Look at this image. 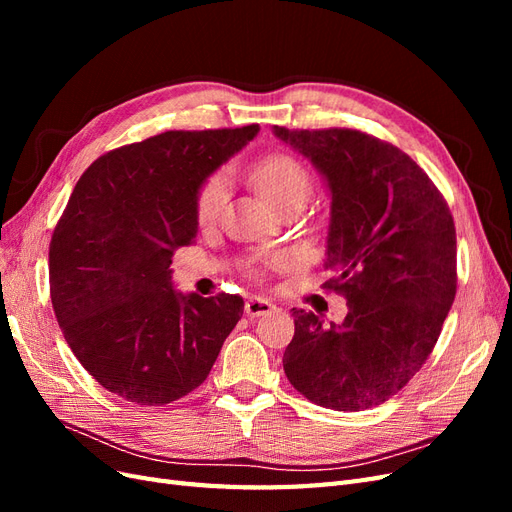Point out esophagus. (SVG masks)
Returning <instances> with one entry per match:
<instances>
[{
    "instance_id": "1",
    "label": "esophagus",
    "mask_w": 512,
    "mask_h": 512,
    "mask_svg": "<svg viewBox=\"0 0 512 512\" xmlns=\"http://www.w3.org/2000/svg\"><path fill=\"white\" fill-rule=\"evenodd\" d=\"M271 309H273V303L267 301V299H262V297H250L245 301V314L250 318L265 316V314L271 312Z\"/></svg>"
}]
</instances>
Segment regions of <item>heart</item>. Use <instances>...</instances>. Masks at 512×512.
Listing matches in <instances>:
<instances>
[{"label":"heart","instance_id":"b5f03b06","mask_svg":"<svg viewBox=\"0 0 512 512\" xmlns=\"http://www.w3.org/2000/svg\"><path fill=\"white\" fill-rule=\"evenodd\" d=\"M250 181L273 207L288 211L303 207L312 196V175L307 166L290 153L271 151L252 162ZM228 203V183L224 175H209L200 185L194 200V215L200 226H211L222 218Z\"/></svg>","mask_w":512,"mask_h":512}]
</instances>
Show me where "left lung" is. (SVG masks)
Wrapping results in <instances>:
<instances>
[{
    "label": "left lung",
    "instance_id": "8db88e82",
    "mask_svg": "<svg viewBox=\"0 0 512 512\" xmlns=\"http://www.w3.org/2000/svg\"><path fill=\"white\" fill-rule=\"evenodd\" d=\"M275 136L314 162L331 190L322 288L344 294V322L292 309L284 371L322 408L359 412L412 380L436 346L457 292V235L444 196L408 153L359 130Z\"/></svg>",
    "mask_w": 512,
    "mask_h": 512
}]
</instances>
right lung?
I'll return each mask as SVG.
<instances>
[{
	"label": "right lung",
	"instance_id": "add662e5",
	"mask_svg": "<svg viewBox=\"0 0 512 512\" xmlns=\"http://www.w3.org/2000/svg\"><path fill=\"white\" fill-rule=\"evenodd\" d=\"M258 123L168 130L100 156L76 181L49 247L57 322L89 376L138 406L203 384L243 316L239 294L173 290L170 262L196 237L203 181Z\"/></svg>",
	"mask_w": 512,
	"mask_h": 512
}]
</instances>
